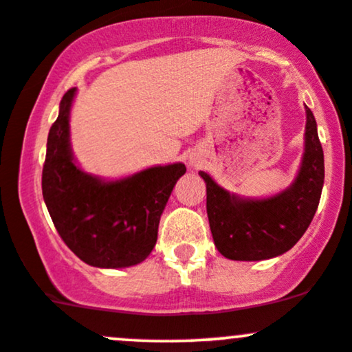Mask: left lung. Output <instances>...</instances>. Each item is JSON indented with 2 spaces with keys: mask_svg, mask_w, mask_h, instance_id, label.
Instances as JSON below:
<instances>
[{
  "mask_svg": "<svg viewBox=\"0 0 352 352\" xmlns=\"http://www.w3.org/2000/svg\"><path fill=\"white\" fill-rule=\"evenodd\" d=\"M207 215L217 250L228 260L260 261L292 250L308 230L324 184V153L316 119L306 107L305 153L296 179L268 199H241L221 188L207 172Z\"/></svg>",
  "mask_w": 352,
  "mask_h": 352,
  "instance_id": "8db88e82",
  "label": "left lung"
}]
</instances>
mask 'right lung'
I'll list each match as a JSON object with an SVG mask.
<instances>
[{
  "instance_id": "obj_1",
  "label": "right lung",
  "mask_w": 352,
  "mask_h": 352,
  "mask_svg": "<svg viewBox=\"0 0 352 352\" xmlns=\"http://www.w3.org/2000/svg\"><path fill=\"white\" fill-rule=\"evenodd\" d=\"M76 87L63 96L47 135L43 197L63 241L84 263L127 268L151 254L168 197L184 175V164L157 165L120 180L80 170L69 142Z\"/></svg>"
}]
</instances>
